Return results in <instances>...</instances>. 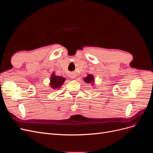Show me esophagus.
I'll use <instances>...</instances> for the list:
<instances>
[{
  "label": "esophagus",
  "instance_id": "esophagus-1",
  "mask_svg": "<svg viewBox=\"0 0 153 153\" xmlns=\"http://www.w3.org/2000/svg\"><path fill=\"white\" fill-rule=\"evenodd\" d=\"M71 78H76V75L75 74H72V75L70 76Z\"/></svg>",
  "mask_w": 153,
  "mask_h": 153
}]
</instances>
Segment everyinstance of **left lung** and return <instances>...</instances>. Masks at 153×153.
Returning a JSON list of instances; mask_svg holds the SVG:
<instances>
[{"label":"left lung","mask_w":153,"mask_h":153,"mask_svg":"<svg viewBox=\"0 0 153 153\" xmlns=\"http://www.w3.org/2000/svg\"><path fill=\"white\" fill-rule=\"evenodd\" d=\"M84 81L87 84H91L92 85L94 84V78L92 75H88L86 77L84 78Z\"/></svg>","instance_id":"obj_1"}]
</instances>
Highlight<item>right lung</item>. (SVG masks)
I'll use <instances>...</instances> for the list:
<instances>
[{
  "instance_id": "add662e5",
  "label": "right lung",
  "mask_w": 153,
  "mask_h": 153,
  "mask_svg": "<svg viewBox=\"0 0 153 153\" xmlns=\"http://www.w3.org/2000/svg\"><path fill=\"white\" fill-rule=\"evenodd\" d=\"M66 78L62 76L55 75V73L53 72L50 76V86L53 89H56L61 88L64 82H65Z\"/></svg>"
}]
</instances>
